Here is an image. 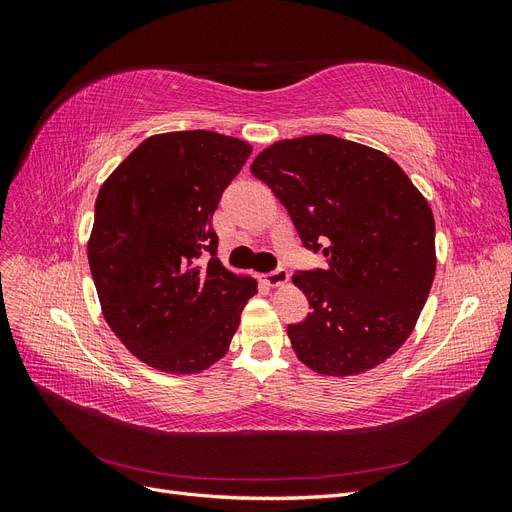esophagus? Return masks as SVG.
I'll return each mask as SVG.
<instances>
[{"label": "esophagus", "mask_w": 512, "mask_h": 512, "mask_svg": "<svg viewBox=\"0 0 512 512\" xmlns=\"http://www.w3.org/2000/svg\"><path fill=\"white\" fill-rule=\"evenodd\" d=\"M265 277V284H269V286H284L286 282H288V271L286 269H277V271H271V273H265L262 275Z\"/></svg>", "instance_id": "obj_1"}]
</instances>
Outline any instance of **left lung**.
<instances>
[{
	"label": "left lung",
	"mask_w": 512,
	"mask_h": 512,
	"mask_svg": "<svg viewBox=\"0 0 512 512\" xmlns=\"http://www.w3.org/2000/svg\"><path fill=\"white\" fill-rule=\"evenodd\" d=\"M250 170L327 267L299 271L312 312L288 324L294 354L322 376L384 363L416 327L436 275V222L386 153L331 134L277 141Z\"/></svg>",
	"instance_id": "left-lung-1"
}]
</instances>
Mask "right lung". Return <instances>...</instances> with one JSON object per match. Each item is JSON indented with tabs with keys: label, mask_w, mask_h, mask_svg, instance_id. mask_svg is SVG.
I'll return each instance as SVG.
<instances>
[{
	"label": "right lung",
	"mask_w": 512,
	"mask_h": 512,
	"mask_svg": "<svg viewBox=\"0 0 512 512\" xmlns=\"http://www.w3.org/2000/svg\"><path fill=\"white\" fill-rule=\"evenodd\" d=\"M250 153V143L218 132L156 134L98 192L87 258L102 316L136 359L164 374L218 363L258 292L254 277L215 256L211 228Z\"/></svg>",
	"instance_id": "right-lung-1"
}]
</instances>
